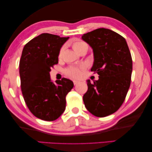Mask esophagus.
<instances>
[{"label": "esophagus", "instance_id": "obj_1", "mask_svg": "<svg viewBox=\"0 0 152 152\" xmlns=\"http://www.w3.org/2000/svg\"><path fill=\"white\" fill-rule=\"evenodd\" d=\"M79 83V81H77V80H74L73 81V83H74V85H77V84Z\"/></svg>", "mask_w": 152, "mask_h": 152}]
</instances>
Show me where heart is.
Returning a JSON list of instances; mask_svg holds the SVG:
<instances>
[{"label": "heart", "instance_id": "b5f03b06", "mask_svg": "<svg viewBox=\"0 0 152 152\" xmlns=\"http://www.w3.org/2000/svg\"><path fill=\"white\" fill-rule=\"evenodd\" d=\"M72 47L77 53H80L83 50H88V46L85 42L82 40H75L72 44ZM64 51V47L61 49L59 53V56H61ZM66 74L69 77L73 78H78L81 76V71L77 67H70L67 69L65 71Z\"/></svg>", "mask_w": 152, "mask_h": 152}]
</instances>
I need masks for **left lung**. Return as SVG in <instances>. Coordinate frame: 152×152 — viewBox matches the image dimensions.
Masks as SVG:
<instances>
[{"label": "left lung", "instance_id": "1", "mask_svg": "<svg viewBox=\"0 0 152 152\" xmlns=\"http://www.w3.org/2000/svg\"><path fill=\"white\" fill-rule=\"evenodd\" d=\"M81 39L93 50L91 71L99 75L83 97L86 108L98 117L118 110L125 100L131 84L133 62L125 39L109 29L98 28L83 34Z\"/></svg>", "mask_w": 152, "mask_h": 152}]
</instances>
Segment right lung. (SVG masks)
Listing matches in <instances>:
<instances>
[{
	"instance_id": "obj_1",
	"label": "right lung",
	"mask_w": 152,
	"mask_h": 152,
	"mask_svg": "<svg viewBox=\"0 0 152 152\" xmlns=\"http://www.w3.org/2000/svg\"><path fill=\"white\" fill-rule=\"evenodd\" d=\"M69 38L44 33L31 39L22 51L19 62L22 94L31 113L43 121H53L61 116L66 108V96L74 86L66 78L54 83L50 75Z\"/></svg>"
}]
</instances>
